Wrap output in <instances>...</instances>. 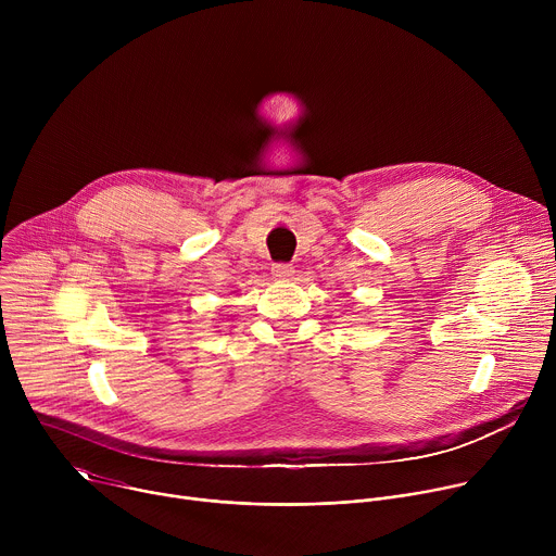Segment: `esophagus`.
<instances>
[{
	"label": "esophagus",
	"mask_w": 556,
	"mask_h": 556,
	"mask_svg": "<svg viewBox=\"0 0 556 556\" xmlns=\"http://www.w3.org/2000/svg\"><path fill=\"white\" fill-rule=\"evenodd\" d=\"M292 275H294V268L290 264H275L273 266V277L277 281H290Z\"/></svg>",
	"instance_id": "esophagus-1"
}]
</instances>
